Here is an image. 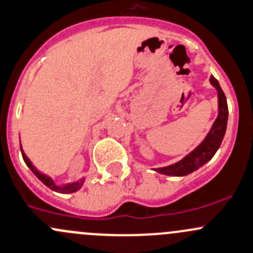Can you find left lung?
<instances>
[{"label": "left lung", "mask_w": 253, "mask_h": 253, "mask_svg": "<svg viewBox=\"0 0 253 253\" xmlns=\"http://www.w3.org/2000/svg\"><path fill=\"white\" fill-rule=\"evenodd\" d=\"M210 82H211L212 86L218 92V116L216 121L213 122L211 129H210V132L205 137L203 142L194 149L191 153L188 154L185 158H183L182 160L175 162L173 165H169V166L154 169L159 173L175 175V177H182V175L189 174L211 160L214 154H216V151L219 149L223 138H224L225 129H227L228 104L224 92L222 91L217 80L213 76H211Z\"/></svg>", "instance_id": "1"}]
</instances>
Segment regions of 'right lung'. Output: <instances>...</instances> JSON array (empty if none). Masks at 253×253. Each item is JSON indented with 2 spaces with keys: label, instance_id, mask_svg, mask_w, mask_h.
I'll list each match as a JSON object with an SVG mask.
<instances>
[{
  "label": "right lung",
  "instance_id": "1",
  "mask_svg": "<svg viewBox=\"0 0 253 253\" xmlns=\"http://www.w3.org/2000/svg\"><path fill=\"white\" fill-rule=\"evenodd\" d=\"M20 150H21V155H23V159L24 161H25V164L28 165L29 169L33 171V173L36 175L37 178H39L40 180H41L42 183H43L44 185H47V187L49 188V189L57 191V193H63V194H69V193H75V191H78L80 188L82 187V184H84V179H81V180H78V182H74V183H70V184H65L63 185V187H59V185L55 184L54 182H53V179L50 177H48V175L41 173L40 171H37L36 167L34 166L33 164H31V161L29 160L28 156L25 155V153L23 151V149H21L20 147Z\"/></svg>",
  "mask_w": 253,
  "mask_h": 253
}]
</instances>
